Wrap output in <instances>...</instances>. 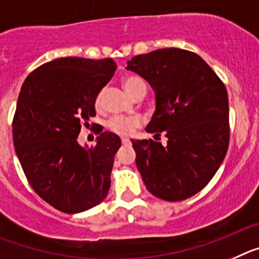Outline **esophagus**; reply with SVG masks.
Listing matches in <instances>:
<instances>
[{
	"instance_id": "obj_1",
	"label": "esophagus",
	"mask_w": 259,
	"mask_h": 259,
	"mask_svg": "<svg viewBox=\"0 0 259 259\" xmlns=\"http://www.w3.org/2000/svg\"><path fill=\"white\" fill-rule=\"evenodd\" d=\"M121 142H122L123 146H127L130 145V141L127 138H121Z\"/></svg>"
}]
</instances>
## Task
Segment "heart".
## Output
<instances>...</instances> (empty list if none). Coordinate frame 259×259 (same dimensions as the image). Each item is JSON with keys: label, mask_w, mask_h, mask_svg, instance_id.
<instances>
[{"label": "heart", "mask_w": 259, "mask_h": 259, "mask_svg": "<svg viewBox=\"0 0 259 259\" xmlns=\"http://www.w3.org/2000/svg\"><path fill=\"white\" fill-rule=\"evenodd\" d=\"M123 89L126 90V92L130 96H134L138 91L141 90L147 89L145 80L142 78H139L137 75H127L122 79ZM103 104V91H100L95 98V107L98 109L102 108ZM141 126V120L137 117H121V116H114L109 118L107 122V127L109 132L113 134L121 137H127L134 133V130L138 129Z\"/></svg>", "instance_id": "b5f03b06"}]
</instances>
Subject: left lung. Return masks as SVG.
I'll return each instance as SVG.
<instances>
[{"instance_id": "8db88e82", "label": "left lung", "mask_w": 259, "mask_h": 259, "mask_svg": "<svg viewBox=\"0 0 259 259\" xmlns=\"http://www.w3.org/2000/svg\"><path fill=\"white\" fill-rule=\"evenodd\" d=\"M127 70L156 92L147 133L132 141L136 163L152 195L184 201L201 192L223 163L229 145L228 94L217 73L190 51L164 48L133 57ZM161 134L167 145L159 143Z\"/></svg>"}]
</instances>
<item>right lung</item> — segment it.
Wrapping results in <instances>:
<instances>
[{
    "label": "right lung",
    "mask_w": 259,
    "mask_h": 259,
    "mask_svg": "<svg viewBox=\"0 0 259 259\" xmlns=\"http://www.w3.org/2000/svg\"><path fill=\"white\" fill-rule=\"evenodd\" d=\"M116 67L112 58H57L36 67L22 86L13 118L15 152L31 188L58 211L82 212L108 195L120 138L98 132L91 148L76 138L95 117L96 95Z\"/></svg>",
    "instance_id": "add662e5"
}]
</instances>
